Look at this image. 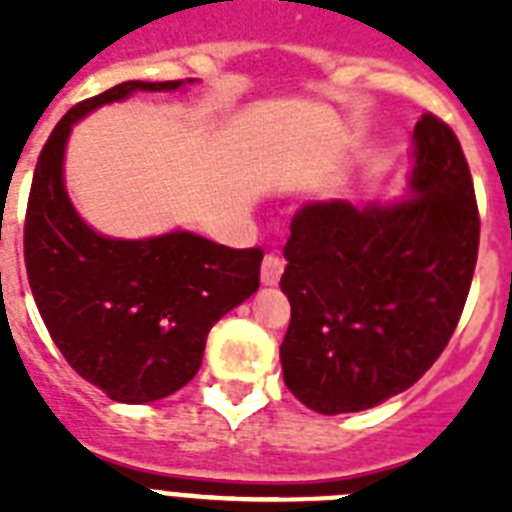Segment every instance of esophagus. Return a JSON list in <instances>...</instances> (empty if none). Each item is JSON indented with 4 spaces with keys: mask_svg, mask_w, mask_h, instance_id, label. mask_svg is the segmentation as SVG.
<instances>
[{
    "mask_svg": "<svg viewBox=\"0 0 512 512\" xmlns=\"http://www.w3.org/2000/svg\"><path fill=\"white\" fill-rule=\"evenodd\" d=\"M281 273H284V260L279 255H265L263 265H260V279H263L265 287H273V284H279Z\"/></svg>",
    "mask_w": 512,
    "mask_h": 512,
    "instance_id": "obj_1",
    "label": "esophagus"
}]
</instances>
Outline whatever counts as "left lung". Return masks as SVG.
<instances>
[{
	"instance_id": "1",
	"label": "left lung",
	"mask_w": 512,
	"mask_h": 512,
	"mask_svg": "<svg viewBox=\"0 0 512 512\" xmlns=\"http://www.w3.org/2000/svg\"><path fill=\"white\" fill-rule=\"evenodd\" d=\"M412 188L396 207L313 201L292 217L281 366L313 412H364L404 393L460 324L481 217L460 140L436 114L414 127Z\"/></svg>"
}]
</instances>
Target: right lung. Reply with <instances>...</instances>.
<instances>
[{
	"label": "right lung",
	"mask_w": 512,
	"mask_h": 512,
	"mask_svg": "<svg viewBox=\"0 0 512 512\" xmlns=\"http://www.w3.org/2000/svg\"><path fill=\"white\" fill-rule=\"evenodd\" d=\"M180 84L122 82L76 103L44 143L28 193L23 257L44 327L79 377L122 404L159 401L191 382L209 329L260 287V247L231 249L185 231L106 239L66 196L63 151L76 119L135 90Z\"/></svg>",
	"instance_id": "add662e5"
}]
</instances>
